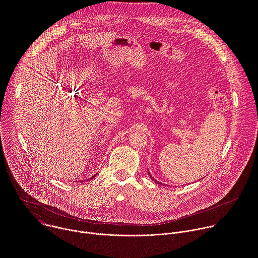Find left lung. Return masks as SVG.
<instances>
[{
  "mask_svg": "<svg viewBox=\"0 0 258 258\" xmlns=\"http://www.w3.org/2000/svg\"><path fill=\"white\" fill-rule=\"evenodd\" d=\"M148 173H149V171H148ZM149 174H150V173H149ZM150 176H151V175H150ZM151 178H152V179H153V180H155V181H156V182H157V183H161V182H159V181H158V180H156V179H154V178H153V177H152V176H151Z\"/></svg>",
  "mask_w": 258,
  "mask_h": 258,
  "instance_id": "1",
  "label": "left lung"
}]
</instances>
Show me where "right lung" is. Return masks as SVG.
<instances>
[{
	"label": "right lung",
	"instance_id": "right-lung-1",
	"mask_svg": "<svg viewBox=\"0 0 258 258\" xmlns=\"http://www.w3.org/2000/svg\"><path fill=\"white\" fill-rule=\"evenodd\" d=\"M95 176H96V174H95V175H93V176H92V177H90V178H91V179H92V178H94V177H95ZM90 178H89V179H90ZM82 181H83V180H82Z\"/></svg>",
	"mask_w": 258,
	"mask_h": 258
}]
</instances>
